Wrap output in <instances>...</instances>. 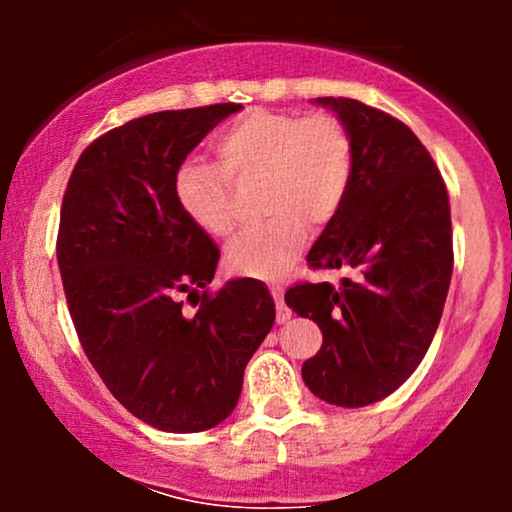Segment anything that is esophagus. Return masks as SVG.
Returning a JSON list of instances; mask_svg holds the SVG:
<instances>
[{
	"label": "esophagus",
	"instance_id": "1",
	"mask_svg": "<svg viewBox=\"0 0 512 512\" xmlns=\"http://www.w3.org/2000/svg\"><path fill=\"white\" fill-rule=\"evenodd\" d=\"M269 291H272V296L276 301V320L289 322L291 320V310L286 308V303H284V286L272 284V286H269Z\"/></svg>",
	"mask_w": 512,
	"mask_h": 512
}]
</instances>
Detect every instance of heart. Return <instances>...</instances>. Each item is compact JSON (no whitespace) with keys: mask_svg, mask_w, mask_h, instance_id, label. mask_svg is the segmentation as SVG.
<instances>
[{"mask_svg":"<svg viewBox=\"0 0 512 512\" xmlns=\"http://www.w3.org/2000/svg\"><path fill=\"white\" fill-rule=\"evenodd\" d=\"M219 168L185 163L175 175V197L195 226L214 238L236 231L233 185L260 182L264 214L255 231L231 243L226 262L252 279H279L289 272L310 238V223L327 226L349 195L354 142L337 115H296L255 108L216 137Z\"/></svg>","mask_w":512,"mask_h":512,"instance_id":"b5f03b06","label":"heart"}]
</instances>
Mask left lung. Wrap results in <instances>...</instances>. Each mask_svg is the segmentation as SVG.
I'll return each mask as SVG.
<instances>
[{"mask_svg":"<svg viewBox=\"0 0 512 512\" xmlns=\"http://www.w3.org/2000/svg\"><path fill=\"white\" fill-rule=\"evenodd\" d=\"M354 142V178L308 267H354L342 289L291 286L286 305L317 322L322 346L303 363L315 397L366 407L397 390L426 356L452 276V221L443 175L397 117L354 98H317Z\"/></svg>","mask_w":512,"mask_h":512,"instance_id":"8db88e82","label":"left lung"}]
</instances>
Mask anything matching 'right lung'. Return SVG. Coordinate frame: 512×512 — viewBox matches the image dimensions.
I'll list each match as a JSON object with an SVG mask.
<instances>
[{
  "label": "right lung",
  "mask_w": 512,
  "mask_h": 512,
  "mask_svg": "<svg viewBox=\"0 0 512 512\" xmlns=\"http://www.w3.org/2000/svg\"><path fill=\"white\" fill-rule=\"evenodd\" d=\"M238 110H163L110 129L79 156L62 199L57 262L79 342L117 402L158 431L221 424L274 325L262 281L207 289L221 252L175 197L187 154ZM180 292L198 296L195 314Z\"/></svg>",
  "instance_id": "add662e5"
}]
</instances>
